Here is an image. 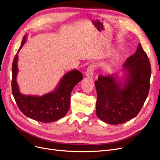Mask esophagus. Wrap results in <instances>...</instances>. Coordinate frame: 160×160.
Listing matches in <instances>:
<instances>
[{
    "mask_svg": "<svg viewBox=\"0 0 160 160\" xmlns=\"http://www.w3.org/2000/svg\"><path fill=\"white\" fill-rule=\"evenodd\" d=\"M95 68H96L95 65H94L93 64H90L87 69L86 73V76L88 77V78H92L93 75L94 70H95Z\"/></svg>",
    "mask_w": 160,
    "mask_h": 160,
    "instance_id": "34e87169",
    "label": "esophagus"
}]
</instances>
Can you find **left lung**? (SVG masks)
I'll list each match as a JSON object with an SVG mask.
<instances>
[{
  "instance_id": "left-lung-1",
  "label": "left lung",
  "mask_w": 160,
  "mask_h": 160,
  "mask_svg": "<svg viewBox=\"0 0 160 160\" xmlns=\"http://www.w3.org/2000/svg\"><path fill=\"white\" fill-rule=\"evenodd\" d=\"M123 80L117 74L100 75L95 82L98 99L96 115L103 122L119 125L137 116L149 93L151 67L140 43L123 65Z\"/></svg>"
}]
</instances>
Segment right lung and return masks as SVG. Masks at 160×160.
Segmentation results:
<instances>
[{
  "label": "right lung",
  "instance_id": "add662e5",
  "mask_svg": "<svg viewBox=\"0 0 160 160\" xmlns=\"http://www.w3.org/2000/svg\"><path fill=\"white\" fill-rule=\"evenodd\" d=\"M26 36L23 38L18 52L26 43ZM18 58L17 53L12 62V92L20 110L28 117L42 122H54L63 117L70 108L71 92L83 78L82 74L76 69L69 71L62 77L54 90L42 96L23 95L16 82Z\"/></svg>",
  "mask_w": 160,
  "mask_h": 160
}]
</instances>
